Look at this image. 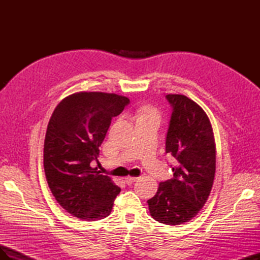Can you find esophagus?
I'll use <instances>...</instances> for the list:
<instances>
[{"instance_id":"1","label":"esophagus","mask_w":260,"mask_h":260,"mask_svg":"<svg viewBox=\"0 0 260 260\" xmlns=\"http://www.w3.org/2000/svg\"><path fill=\"white\" fill-rule=\"evenodd\" d=\"M137 179L138 178H135V177H127V178H124V181L127 184H132L133 182H136Z\"/></svg>"}]
</instances>
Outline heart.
Wrapping results in <instances>:
<instances>
[{
  "mask_svg": "<svg viewBox=\"0 0 260 260\" xmlns=\"http://www.w3.org/2000/svg\"><path fill=\"white\" fill-rule=\"evenodd\" d=\"M139 115V119H143V118H159V113L155 107L152 106H145L142 107L138 113Z\"/></svg>",
  "mask_w": 260,
  "mask_h": 260,
  "instance_id": "heart-1",
  "label": "heart"
}]
</instances>
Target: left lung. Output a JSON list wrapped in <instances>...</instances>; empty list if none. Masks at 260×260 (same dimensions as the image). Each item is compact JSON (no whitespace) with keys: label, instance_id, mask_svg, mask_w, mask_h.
Instances as JSON below:
<instances>
[{"label":"left lung","instance_id":"8db88e82","mask_svg":"<svg viewBox=\"0 0 260 260\" xmlns=\"http://www.w3.org/2000/svg\"><path fill=\"white\" fill-rule=\"evenodd\" d=\"M166 98L172 106L166 153L177 162L174 178L160 182L147 204L156 221L176 225L190 221L208 200L216 172V143L209 118L199 104L181 94Z\"/></svg>","mask_w":260,"mask_h":260}]
</instances>
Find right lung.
I'll return each instance as SVG.
<instances>
[{"label": "right lung", "instance_id": "obj_1", "mask_svg": "<svg viewBox=\"0 0 260 260\" xmlns=\"http://www.w3.org/2000/svg\"><path fill=\"white\" fill-rule=\"evenodd\" d=\"M129 102L115 93L77 92L54 109L44 140V171L55 200L70 215L94 221L112 212L120 187L91 162L98 160L112 118Z\"/></svg>", "mask_w": 260, "mask_h": 260}]
</instances>
